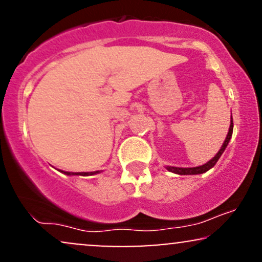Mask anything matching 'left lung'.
Returning <instances> with one entry per match:
<instances>
[{"instance_id":"1","label":"left lung","mask_w":262,"mask_h":262,"mask_svg":"<svg viewBox=\"0 0 262 262\" xmlns=\"http://www.w3.org/2000/svg\"><path fill=\"white\" fill-rule=\"evenodd\" d=\"M233 125H234L233 118H231L229 132H228V135H227V138H225L223 145H222V148L218 151V154L215 155L212 160H209L208 162H207V164L202 165V166H197V167H171V166H167V170L171 171V172H173V173H179V175H198V173H203V172H206V171H208L209 169H212V167L215 165V162L219 160L221 155L223 154L225 148H227L228 143H229L231 134H233Z\"/></svg>"}]
</instances>
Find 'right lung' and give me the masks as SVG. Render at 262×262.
Returning <instances> with one entry per match:
<instances>
[{
	"label": "right lung",
	"mask_w": 262,
	"mask_h": 262,
	"mask_svg": "<svg viewBox=\"0 0 262 262\" xmlns=\"http://www.w3.org/2000/svg\"><path fill=\"white\" fill-rule=\"evenodd\" d=\"M61 172L66 173V175H81V176H89V175H95L98 171H95V172H66V171H61Z\"/></svg>",
	"instance_id": "obj_1"
}]
</instances>
